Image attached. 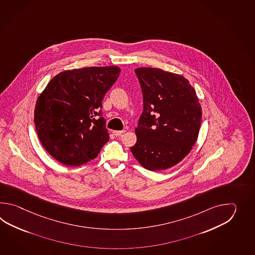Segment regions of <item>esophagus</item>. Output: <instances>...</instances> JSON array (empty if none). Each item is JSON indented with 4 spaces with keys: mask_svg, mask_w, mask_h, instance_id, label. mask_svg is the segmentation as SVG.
Segmentation results:
<instances>
[{
    "mask_svg": "<svg viewBox=\"0 0 255 255\" xmlns=\"http://www.w3.org/2000/svg\"><path fill=\"white\" fill-rule=\"evenodd\" d=\"M125 132V130H120V131H118V130H114V131H113V134H114L116 136H120V135H122V134H124Z\"/></svg>",
    "mask_w": 255,
    "mask_h": 255,
    "instance_id": "obj_1",
    "label": "esophagus"
}]
</instances>
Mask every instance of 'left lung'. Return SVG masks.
<instances>
[{
	"instance_id": "1",
	"label": "left lung",
	"mask_w": 255,
	"mask_h": 255,
	"mask_svg": "<svg viewBox=\"0 0 255 255\" xmlns=\"http://www.w3.org/2000/svg\"><path fill=\"white\" fill-rule=\"evenodd\" d=\"M143 95V112L130 147L144 168L158 171L180 162L194 146L201 128V107L184 76L139 67L135 70Z\"/></svg>"
}]
</instances>
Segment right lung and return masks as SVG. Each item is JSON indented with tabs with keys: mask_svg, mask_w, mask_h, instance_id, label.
<instances>
[{
	"mask_svg": "<svg viewBox=\"0 0 255 255\" xmlns=\"http://www.w3.org/2000/svg\"><path fill=\"white\" fill-rule=\"evenodd\" d=\"M120 74L118 66L86 67L54 76L34 109L39 139L49 154L66 166L98 157L109 142L102 117L104 97Z\"/></svg>",
	"mask_w": 255,
	"mask_h": 255,
	"instance_id": "obj_1",
	"label": "right lung"
}]
</instances>
